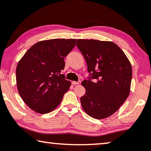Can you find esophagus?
Here are the masks:
<instances>
[{
  "mask_svg": "<svg viewBox=\"0 0 151 151\" xmlns=\"http://www.w3.org/2000/svg\"><path fill=\"white\" fill-rule=\"evenodd\" d=\"M80 83H81V81H80V80H79V81H78V82H76V81H73L72 82V84H80Z\"/></svg>",
  "mask_w": 151,
  "mask_h": 151,
  "instance_id": "34e87169",
  "label": "esophagus"
}]
</instances>
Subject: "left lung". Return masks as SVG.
<instances>
[{
    "instance_id": "8db88e82",
    "label": "left lung",
    "mask_w": 151,
    "mask_h": 151,
    "mask_svg": "<svg viewBox=\"0 0 151 151\" xmlns=\"http://www.w3.org/2000/svg\"><path fill=\"white\" fill-rule=\"evenodd\" d=\"M87 64L88 80L82 82L86 93L80 98L84 111L93 118L111 116L130 93L132 67L124 51L113 42L78 39L76 43ZM92 79H95L93 82Z\"/></svg>"
}]
</instances>
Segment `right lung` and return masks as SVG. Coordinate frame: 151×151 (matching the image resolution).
<instances>
[{
    "label": "right lung",
    "mask_w": 151,
    "mask_h": 151,
    "mask_svg": "<svg viewBox=\"0 0 151 151\" xmlns=\"http://www.w3.org/2000/svg\"><path fill=\"white\" fill-rule=\"evenodd\" d=\"M76 39H51L36 43L24 53L16 67V84L24 102L41 114L60 104L71 82L60 74L65 57L76 45Z\"/></svg>",
    "instance_id": "add662e5"
}]
</instances>
